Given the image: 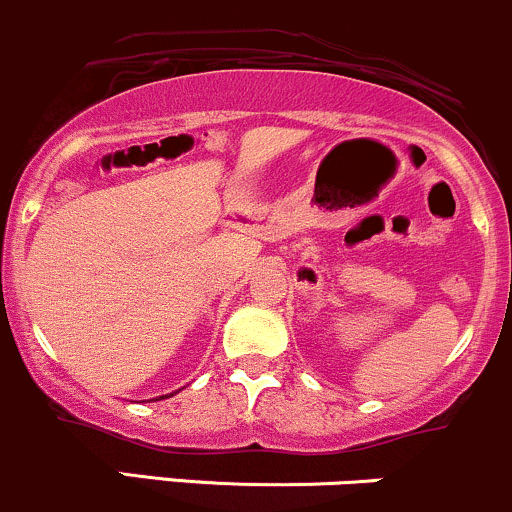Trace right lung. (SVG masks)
I'll return each instance as SVG.
<instances>
[{
	"instance_id": "obj_1",
	"label": "right lung",
	"mask_w": 512,
	"mask_h": 512,
	"mask_svg": "<svg viewBox=\"0 0 512 512\" xmlns=\"http://www.w3.org/2000/svg\"><path fill=\"white\" fill-rule=\"evenodd\" d=\"M161 398H168V395H161Z\"/></svg>"
}]
</instances>
